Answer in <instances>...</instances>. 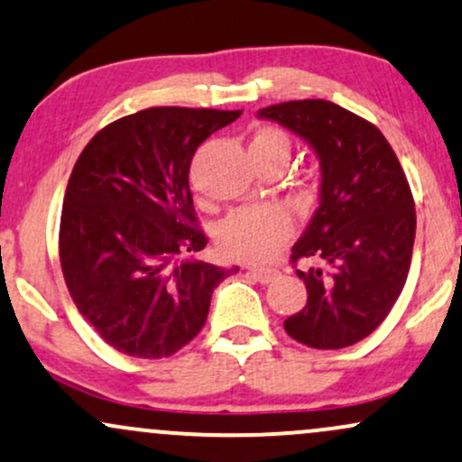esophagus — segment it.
<instances>
[{
    "label": "esophagus",
    "instance_id": "1",
    "mask_svg": "<svg viewBox=\"0 0 462 462\" xmlns=\"http://www.w3.org/2000/svg\"><path fill=\"white\" fill-rule=\"evenodd\" d=\"M248 274L253 276L254 281H259V283H273L274 279H279V270L276 268H259V265H251V268H248Z\"/></svg>",
    "mask_w": 462,
    "mask_h": 462
}]
</instances>
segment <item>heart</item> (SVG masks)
<instances>
[{"label":"heart","instance_id":"obj_1","mask_svg":"<svg viewBox=\"0 0 462 462\" xmlns=\"http://www.w3.org/2000/svg\"><path fill=\"white\" fill-rule=\"evenodd\" d=\"M251 151L290 155V140L274 127H263L253 135ZM294 222L281 205H257L231 211L220 222L218 242L222 251L242 262H270L290 240Z\"/></svg>","mask_w":462,"mask_h":462}]
</instances>
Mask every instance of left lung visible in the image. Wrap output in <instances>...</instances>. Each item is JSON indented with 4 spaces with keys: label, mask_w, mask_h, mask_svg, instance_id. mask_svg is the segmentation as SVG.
<instances>
[{
    "label": "left lung",
    "mask_w": 462,
    "mask_h": 462,
    "mask_svg": "<svg viewBox=\"0 0 462 462\" xmlns=\"http://www.w3.org/2000/svg\"><path fill=\"white\" fill-rule=\"evenodd\" d=\"M300 135L322 171L319 205L291 248L307 305L283 322L309 348L339 350L389 316L406 283L415 242V200L392 144L376 125L324 99L259 110Z\"/></svg>",
    "instance_id": "left-lung-1"
}]
</instances>
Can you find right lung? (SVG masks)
I'll return each mask as SVG.
<instances>
[{
	"mask_svg": "<svg viewBox=\"0 0 462 462\" xmlns=\"http://www.w3.org/2000/svg\"><path fill=\"white\" fill-rule=\"evenodd\" d=\"M242 110L149 107L86 144L60 218V263L86 322L114 350L162 359L189 344L211 294L237 268L192 259L208 237L189 192V162Z\"/></svg>",
	"mask_w": 462,
	"mask_h": 462,
	"instance_id": "1",
	"label": "right lung"
}]
</instances>
